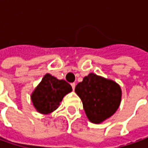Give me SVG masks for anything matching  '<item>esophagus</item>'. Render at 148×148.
Masks as SVG:
<instances>
[{"instance_id":"34e87169","label":"esophagus","mask_w":148,"mask_h":148,"mask_svg":"<svg viewBox=\"0 0 148 148\" xmlns=\"http://www.w3.org/2000/svg\"><path fill=\"white\" fill-rule=\"evenodd\" d=\"M71 86H72V89H75V87H76V83L75 82L71 83Z\"/></svg>"}]
</instances>
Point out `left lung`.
<instances>
[{
	"instance_id": "1",
	"label": "left lung",
	"mask_w": 148,
	"mask_h": 148,
	"mask_svg": "<svg viewBox=\"0 0 148 148\" xmlns=\"http://www.w3.org/2000/svg\"><path fill=\"white\" fill-rule=\"evenodd\" d=\"M75 91L82 101L88 119L93 123H101L110 118L122 99V90L118 83L92 72L77 84Z\"/></svg>"
}]
</instances>
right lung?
Returning <instances> with one entry per match:
<instances>
[{
	"label": "right lung",
	"mask_w": 148,
	"mask_h": 148,
	"mask_svg": "<svg viewBox=\"0 0 148 148\" xmlns=\"http://www.w3.org/2000/svg\"><path fill=\"white\" fill-rule=\"evenodd\" d=\"M71 90L72 87L69 83L47 73L30 97L34 107L38 113L49 114L58 108L63 97Z\"/></svg>",
	"instance_id": "obj_1"
}]
</instances>
